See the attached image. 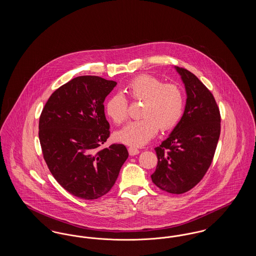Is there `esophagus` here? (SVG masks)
<instances>
[{
    "instance_id": "obj_1",
    "label": "esophagus",
    "mask_w": 256,
    "mask_h": 256,
    "mask_svg": "<svg viewBox=\"0 0 256 256\" xmlns=\"http://www.w3.org/2000/svg\"><path fill=\"white\" fill-rule=\"evenodd\" d=\"M139 152H140L139 150H137V148H128V154H130V156H134L138 154Z\"/></svg>"
}]
</instances>
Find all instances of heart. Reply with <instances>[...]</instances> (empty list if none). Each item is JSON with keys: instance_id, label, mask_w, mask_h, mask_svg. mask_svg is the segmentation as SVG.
Instances as JSON below:
<instances>
[{"instance_id": "b5f03b06", "label": "heart", "mask_w": 256, "mask_h": 256, "mask_svg": "<svg viewBox=\"0 0 256 256\" xmlns=\"http://www.w3.org/2000/svg\"><path fill=\"white\" fill-rule=\"evenodd\" d=\"M124 92L134 100H143L139 120L126 124L116 132L115 140L130 146L148 144L158 132L172 128L182 116L184 96L180 87L163 84L150 74H140L132 78ZM106 113L115 124L126 120L128 104L122 94H115L106 104Z\"/></svg>"}]
</instances>
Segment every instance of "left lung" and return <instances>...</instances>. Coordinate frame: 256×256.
Wrapping results in <instances>:
<instances>
[{"label": "left lung", "mask_w": 256, "mask_h": 256, "mask_svg": "<svg viewBox=\"0 0 256 256\" xmlns=\"http://www.w3.org/2000/svg\"><path fill=\"white\" fill-rule=\"evenodd\" d=\"M186 91L180 121L156 148L158 158L152 182L163 191L182 194L202 180L211 165L220 132L216 100L194 74L174 66Z\"/></svg>", "instance_id": "1"}]
</instances>
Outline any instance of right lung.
I'll list each match as a JSON object with an SVG mask.
<instances>
[{
  "mask_svg": "<svg viewBox=\"0 0 256 256\" xmlns=\"http://www.w3.org/2000/svg\"><path fill=\"white\" fill-rule=\"evenodd\" d=\"M117 82L96 76L74 78L49 98L39 119V140L54 178L70 194L96 200L108 193L122 164L126 148L110 137L104 102Z\"/></svg>",
  "mask_w": 256,
  "mask_h": 256,
  "instance_id": "1",
  "label": "right lung"
}]
</instances>
